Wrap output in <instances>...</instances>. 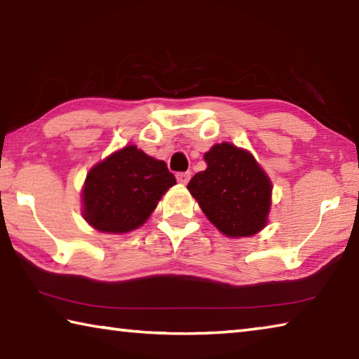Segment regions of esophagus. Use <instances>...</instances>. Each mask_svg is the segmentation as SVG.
Instances as JSON below:
<instances>
[{
    "label": "esophagus",
    "mask_w": 359,
    "mask_h": 359,
    "mask_svg": "<svg viewBox=\"0 0 359 359\" xmlns=\"http://www.w3.org/2000/svg\"><path fill=\"white\" fill-rule=\"evenodd\" d=\"M191 177V172H179L177 174V182L182 185H187L188 180H190Z\"/></svg>",
    "instance_id": "1"
}]
</instances>
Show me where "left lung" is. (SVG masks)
<instances>
[{
    "mask_svg": "<svg viewBox=\"0 0 359 359\" xmlns=\"http://www.w3.org/2000/svg\"><path fill=\"white\" fill-rule=\"evenodd\" d=\"M208 168L193 175L188 191L208 220L226 238H250L269 220L272 182L250 151L234 144L212 145Z\"/></svg>",
    "mask_w": 359,
    "mask_h": 359,
    "instance_id": "8db88e82",
    "label": "left lung"
}]
</instances>
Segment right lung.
Instances as JSON below:
<instances>
[{
  "mask_svg": "<svg viewBox=\"0 0 359 359\" xmlns=\"http://www.w3.org/2000/svg\"><path fill=\"white\" fill-rule=\"evenodd\" d=\"M174 174L165 161L126 145L87 172L82 188V217L100 233L125 234L149 220Z\"/></svg>",
  "mask_w": 359,
  "mask_h": 359,
  "instance_id": "right-lung-1",
  "label": "right lung"
}]
</instances>
